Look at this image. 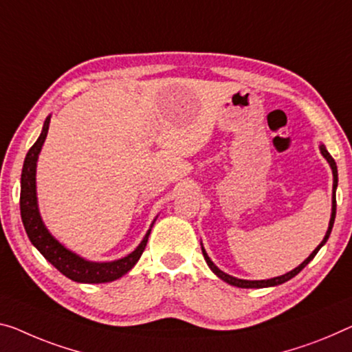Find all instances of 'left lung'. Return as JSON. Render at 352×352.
I'll list each match as a JSON object with an SVG mask.
<instances>
[{
	"label": "left lung",
	"instance_id": "left-lung-1",
	"mask_svg": "<svg viewBox=\"0 0 352 352\" xmlns=\"http://www.w3.org/2000/svg\"><path fill=\"white\" fill-rule=\"evenodd\" d=\"M320 149H321V154L324 155V159H326L327 162H329V165H331V168H332V175H333V197H332V214H331V221H329V228H327V232H326V236H324V239H322V242L320 245H318L315 250L311 252V255L308 256L304 263L300 264V266H297L296 269H293L291 270V272H288V274H285V275H280V277H274V278H269V280H242V278H236V277H231V275H228V274H225L223 270H220L217 266H215V264L210 261V258L208 256V253H206V250H204V248L201 247V252H203V256H204V259H206V263H208V266L210 267V270H212V272L217 275L219 278H221L223 280V282H226L228 285H232V286H237V288H267V286H277V285H282V283H285V282H288V280H291L293 277H296L297 274L300 272L302 269H304L308 263L311 261L313 258H315V255L318 252H320V248L326 244L327 242V239H329V236H331V231H332V226H333V221H335V212H337V199H335V190H337V186H338V171H337V164H335V160L332 159V155L327 153V149H326V146L324 144H321L320 146Z\"/></svg>",
	"mask_w": 352,
	"mask_h": 352
}]
</instances>
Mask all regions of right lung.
<instances>
[{
    "mask_svg": "<svg viewBox=\"0 0 352 352\" xmlns=\"http://www.w3.org/2000/svg\"><path fill=\"white\" fill-rule=\"evenodd\" d=\"M48 126H50V116L45 120L37 142L31 146L28 154H26L23 170H21L20 214L26 234H28L31 244L44 255L47 261L52 263L59 272L66 275L67 278L74 280V282L107 283L121 278L124 274H127L129 270L137 264L140 256H142L146 244H148L151 230H148L146 236L143 237V241L140 242V245L135 248L132 253H129L127 256L110 263L88 261V259H83L82 256H78L77 253L70 252L63 244H59L55 237L48 232L44 221L41 219L36 197V165L37 157H39V153L42 149V144H44L47 138Z\"/></svg>",
    "mask_w": 352,
    "mask_h": 352,
    "instance_id": "1",
    "label": "right lung"
}]
</instances>
